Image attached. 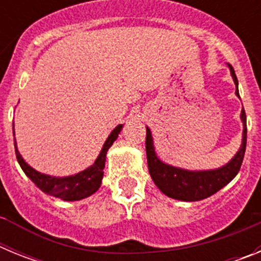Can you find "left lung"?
<instances>
[{
	"label": "left lung",
	"instance_id": "8db88e82",
	"mask_svg": "<svg viewBox=\"0 0 261 261\" xmlns=\"http://www.w3.org/2000/svg\"><path fill=\"white\" fill-rule=\"evenodd\" d=\"M229 68L237 87L235 94L239 96L238 80L232 66L229 65ZM241 119L243 123V137L239 150L229 163L216 170H206V171H190L163 163L156 156L150 129L146 126L147 167L155 186L171 199L181 200V201H199L214 195L226 184H229L241 170L244 151H246V144H247V124H246L244 110H242L241 112Z\"/></svg>",
	"mask_w": 261,
	"mask_h": 261
}]
</instances>
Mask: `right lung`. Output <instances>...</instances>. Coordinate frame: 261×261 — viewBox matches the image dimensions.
Returning <instances> with one entry per match:
<instances>
[{
    "label": "right lung",
    "instance_id": "right-lung-1",
    "mask_svg": "<svg viewBox=\"0 0 261 261\" xmlns=\"http://www.w3.org/2000/svg\"><path fill=\"white\" fill-rule=\"evenodd\" d=\"M121 128H123V125L119 124L111 132V135L106 140L102 150H100V153H99L98 158L95 159V162L93 163V166H90V167H87L84 171L78 172L75 175H71V176L57 177L36 171L31 166H29L24 162V159L22 158V155L18 151L17 144L14 142L15 155H17L18 163L22 167L23 172L43 192L49 196H53V197H57V199L65 200V201H77V200L89 197V196H91L99 190V187L102 184L103 179V168H105L106 165V154H107L108 149L112 146V144H114L115 140L117 138Z\"/></svg>",
    "mask_w": 261,
    "mask_h": 261
}]
</instances>
